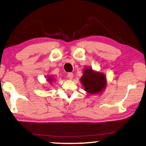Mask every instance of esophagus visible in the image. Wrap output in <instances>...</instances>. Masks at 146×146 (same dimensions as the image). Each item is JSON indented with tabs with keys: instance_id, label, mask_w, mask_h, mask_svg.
Masks as SVG:
<instances>
[{
	"instance_id": "1",
	"label": "esophagus",
	"mask_w": 146,
	"mask_h": 146,
	"mask_svg": "<svg viewBox=\"0 0 146 146\" xmlns=\"http://www.w3.org/2000/svg\"><path fill=\"white\" fill-rule=\"evenodd\" d=\"M74 74H73V73H72V72H68V74H67V78H68V79H70V80H71V79H72L73 78V76Z\"/></svg>"
}]
</instances>
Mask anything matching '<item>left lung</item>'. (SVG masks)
Segmentation results:
<instances>
[{"label": "left lung", "instance_id": "obj_1", "mask_svg": "<svg viewBox=\"0 0 146 146\" xmlns=\"http://www.w3.org/2000/svg\"><path fill=\"white\" fill-rule=\"evenodd\" d=\"M81 82L84 86L85 90L90 94L101 92L106 85L105 76L102 73L95 72L89 68L85 70Z\"/></svg>", "mask_w": 146, "mask_h": 146}]
</instances>
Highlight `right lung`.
Returning <instances> with one entry per match:
<instances>
[{"mask_svg":"<svg viewBox=\"0 0 146 146\" xmlns=\"http://www.w3.org/2000/svg\"><path fill=\"white\" fill-rule=\"evenodd\" d=\"M50 80V78H48V80Z\"/></svg>","mask_w":146,"mask_h":146,"instance_id":"right-lung-1","label":"right lung"}]
</instances>
